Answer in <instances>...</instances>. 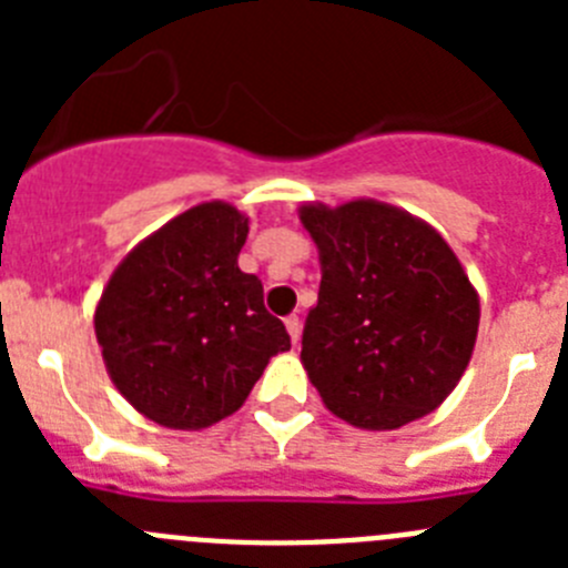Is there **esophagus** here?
<instances>
[{
	"instance_id": "1",
	"label": "esophagus",
	"mask_w": 568,
	"mask_h": 568,
	"mask_svg": "<svg viewBox=\"0 0 568 568\" xmlns=\"http://www.w3.org/2000/svg\"><path fill=\"white\" fill-rule=\"evenodd\" d=\"M284 327H287L293 344H298V338H301V318H298V315H287V318H284Z\"/></svg>"
}]
</instances>
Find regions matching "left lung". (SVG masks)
Wrapping results in <instances>:
<instances>
[{"label": "left lung", "mask_w": 568, "mask_h": 568, "mask_svg": "<svg viewBox=\"0 0 568 568\" xmlns=\"http://www.w3.org/2000/svg\"><path fill=\"white\" fill-rule=\"evenodd\" d=\"M318 244V304L301 361L329 413L395 429L453 393L478 335V293L429 224L381 202L304 204Z\"/></svg>", "instance_id": "8db88e82"}]
</instances>
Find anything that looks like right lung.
<instances>
[{
  "label": "right lung",
  "mask_w": 568,
  "mask_h": 568,
  "mask_svg": "<svg viewBox=\"0 0 568 568\" xmlns=\"http://www.w3.org/2000/svg\"><path fill=\"white\" fill-rule=\"evenodd\" d=\"M247 219L224 202L175 215L115 267L97 338L115 389L155 424L204 429L247 400L287 327L241 273Z\"/></svg>",
  "instance_id": "1"
}]
</instances>
